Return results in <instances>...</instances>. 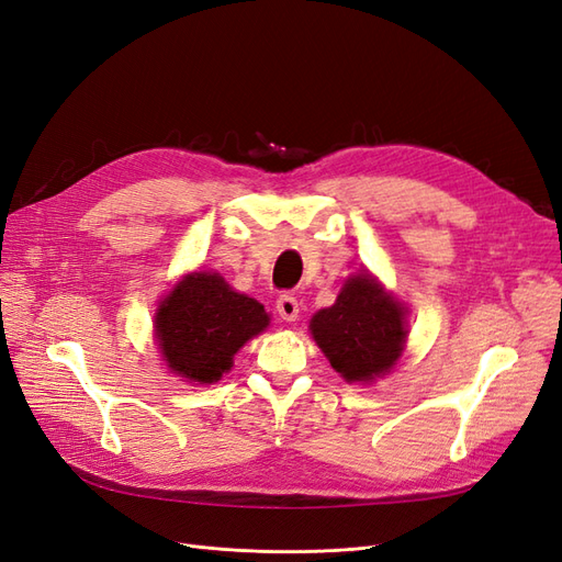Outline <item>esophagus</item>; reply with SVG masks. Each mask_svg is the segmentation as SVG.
I'll return each instance as SVG.
<instances>
[{
	"instance_id": "1",
	"label": "esophagus",
	"mask_w": 562,
	"mask_h": 562,
	"mask_svg": "<svg viewBox=\"0 0 562 562\" xmlns=\"http://www.w3.org/2000/svg\"><path fill=\"white\" fill-rule=\"evenodd\" d=\"M277 312H279V316L283 321H295L297 314H300V304H297V300L293 295H281L277 300Z\"/></svg>"
}]
</instances>
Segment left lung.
<instances>
[{"label": "left lung", "instance_id": "1", "mask_svg": "<svg viewBox=\"0 0 562 562\" xmlns=\"http://www.w3.org/2000/svg\"><path fill=\"white\" fill-rule=\"evenodd\" d=\"M321 351L347 382H375L401 359L405 310L366 271L345 281L333 307L312 316Z\"/></svg>", "mask_w": 562, "mask_h": 562}]
</instances>
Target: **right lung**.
Returning a JSON list of instances; mask_svg holds the SVG:
<instances>
[{
  "label": "right lung",
  "instance_id": "add662e5",
  "mask_svg": "<svg viewBox=\"0 0 562 562\" xmlns=\"http://www.w3.org/2000/svg\"><path fill=\"white\" fill-rule=\"evenodd\" d=\"M269 326L258 300L236 293L215 271H192L168 293L155 316L166 366L187 382L213 384L234 353Z\"/></svg>",
  "mask_w": 562,
  "mask_h": 562
}]
</instances>
